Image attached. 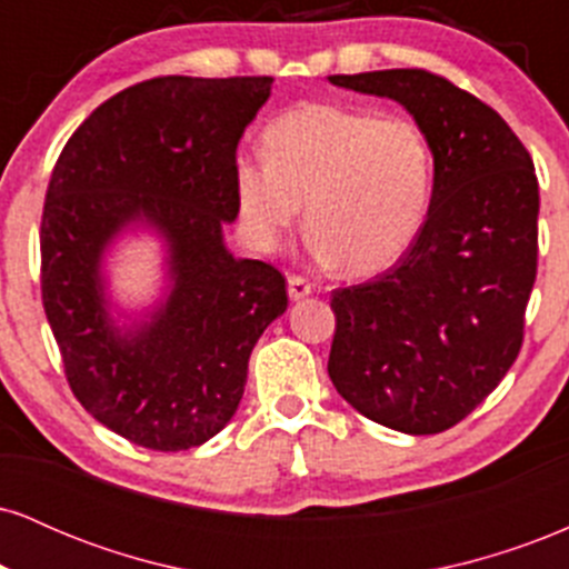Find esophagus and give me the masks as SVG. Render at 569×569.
Masks as SVG:
<instances>
[{"mask_svg": "<svg viewBox=\"0 0 569 569\" xmlns=\"http://www.w3.org/2000/svg\"><path fill=\"white\" fill-rule=\"evenodd\" d=\"M312 291V286L307 283L302 276H289V297L297 302V299H305L307 293Z\"/></svg>", "mask_w": 569, "mask_h": 569, "instance_id": "esophagus-1", "label": "esophagus"}]
</instances>
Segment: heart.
I'll return each instance as SVG.
<instances>
[{
	"label": "heart",
	"mask_w": 569,
	"mask_h": 569,
	"mask_svg": "<svg viewBox=\"0 0 569 569\" xmlns=\"http://www.w3.org/2000/svg\"><path fill=\"white\" fill-rule=\"evenodd\" d=\"M262 158L234 166L240 221L262 251L278 248L305 202L312 253L345 276H375L428 217L433 149L403 114L305 103L264 128Z\"/></svg>",
	"instance_id": "obj_1"
}]
</instances>
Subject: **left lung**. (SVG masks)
<instances>
[{
    "instance_id": "8db88e82",
    "label": "left lung",
    "mask_w": 569,
    "mask_h": 569,
    "mask_svg": "<svg viewBox=\"0 0 569 569\" xmlns=\"http://www.w3.org/2000/svg\"><path fill=\"white\" fill-rule=\"evenodd\" d=\"M329 82L401 103L433 149V194L415 243L382 276L331 291L337 393L385 428L430 436L498 388L525 339L538 272V176L485 101L426 69Z\"/></svg>"
}]
</instances>
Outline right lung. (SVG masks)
Returning a JSON list of instances; mask_svg holds the SVG:
<instances>
[{
    "instance_id": "obj_1",
    "label": "right lung",
    "mask_w": 569,
    "mask_h": 569,
    "mask_svg": "<svg viewBox=\"0 0 569 569\" xmlns=\"http://www.w3.org/2000/svg\"><path fill=\"white\" fill-rule=\"evenodd\" d=\"M272 77H154L103 101L63 147L44 194L42 305L71 393L101 426L158 452L206 443L232 420L286 278L234 259V152ZM130 223L169 243L172 291L133 330L106 310L100 262Z\"/></svg>"
}]
</instances>
